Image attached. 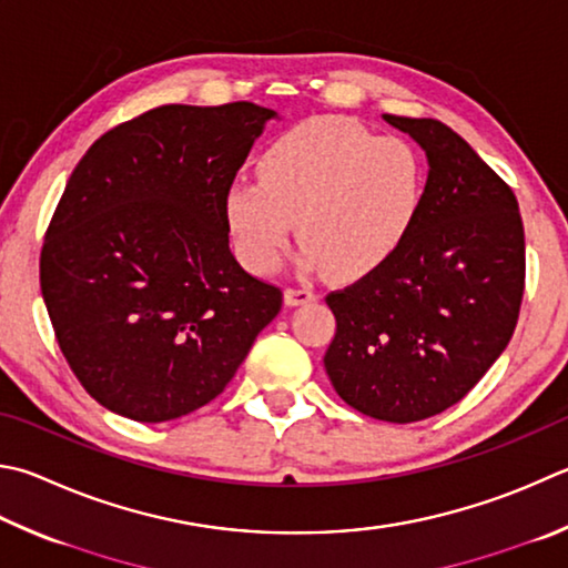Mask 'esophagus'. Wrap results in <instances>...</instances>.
Instances as JSON below:
<instances>
[{
  "label": "esophagus",
  "instance_id": "1",
  "mask_svg": "<svg viewBox=\"0 0 568 568\" xmlns=\"http://www.w3.org/2000/svg\"><path fill=\"white\" fill-rule=\"evenodd\" d=\"M315 293L311 291V287H287L285 291V305H305V303H313L315 301Z\"/></svg>",
  "mask_w": 568,
  "mask_h": 568
}]
</instances>
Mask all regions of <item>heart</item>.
Segmentation results:
<instances>
[{
  "mask_svg": "<svg viewBox=\"0 0 568 568\" xmlns=\"http://www.w3.org/2000/svg\"><path fill=\"white\" fill-rule=\"evenodd\" d=\"M257 176L225 191L235 248L255 273L281 265L297 221L307 261L329 281H357L405 245L425 203V169L407 141L335 116L283 131Z\"/></svg>",
  "mask_w": 568,
  "mask_h": 568,
  "instance_id": "b5f03b06",
  "label": "heart"
}]
</instances>
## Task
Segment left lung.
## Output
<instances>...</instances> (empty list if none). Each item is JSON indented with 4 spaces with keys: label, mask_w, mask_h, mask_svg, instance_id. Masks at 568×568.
<instances>
[{
    "label": "left lung",
    "mask_w": 568,
    "mask_h": 568,
    "mask_svg": "<svg viewBox=\"0 0 568 568\" xmlns=\"http://www.w3.org/2000/svg\"><path fill=\"white\" fill-rule=\"evenodd\" d=\"M427 153L415 229L375 273L325 301L335 337L325 369L367 417L407 425L467 395L519 320L524 225L517 195L437 119L383 116Z\"/></svg>",
    "instance_id": "8db88e82"
}]
</instances>
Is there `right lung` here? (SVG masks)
<instances>
[{
	"label": "right lung",
	"mask_w": 568,
	"mask_h": 568,
	"mask_svg": "<svg viewBox=\"0 0 568 568\" xmlns=\"http://www.w3.org/2000/svg\"><path fill=\"white\" fill-rule=\"evenodd\" d=\"M273 109L169 104L91 143L41 245L71 373L99 405L169 422L209 405L281 313L229 248L225 191Z\"/></svg>",
	"instance_id": "add662e5"
}]
</instances>
